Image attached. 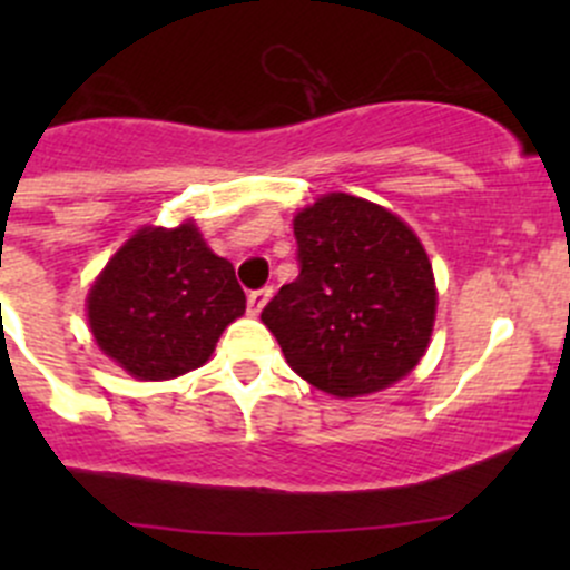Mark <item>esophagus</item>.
<instances>
[{
	"label": "esophagus",
	"mask_w": 570,
	"mask_h": 570,
	"mask_svg": "<svg viewBox=\"0 0 570 570\" xmlns=\"http://www.w3.org/2000/svg\"><path fill=\"white\" fill-rule=\"evenodd\" d=\"M269 297H273V289H269V286L250 292V295H248V312L253 314V317H256V314H262V308L267 306Z\"/></svg>",
	"instance_id": "esophagus-1"
}]
</instances>
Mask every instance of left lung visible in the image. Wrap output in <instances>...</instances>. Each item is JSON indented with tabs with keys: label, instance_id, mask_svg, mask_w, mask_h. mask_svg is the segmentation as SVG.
<instances>
[{
	"label": "left lung",
	"instance_id": "1",
	"mask_svg": "<svg viewBox=\"0 0 570 570\" xmlns=\"http://www.w3.org/2000/svg\"><path fill=\"white\" fill-rule=\"evenodd\" d=\"M301 273L264 306L286 364L320 392L364 396L422 361L435 322L433 264L383 206L322 195L295 217Z\"/></svg>",
	"mask_w": 570,
	"mask_h": 570
}]
</instances>
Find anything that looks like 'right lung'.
Returning a JSON list of instances; mask_svg holds the SVG:
<instances>
[{
	"label": "right lung",
	"mask_w": 570,
	"mask_h": 570,
	"mask_svg": "<svg viewBox=\"0 0 570 570\" xmlns=\"http://www.w3.org/2000/svg\"><path fill=\"white\" fill-rule=\"evenodd\" d=\"M243 314L232 262L209 250L195 223L140 228L88 292L96 344L140 381L198 370Z\"/></svg>",
	"instance_id": "right-lung-1"
}]
</instances>
